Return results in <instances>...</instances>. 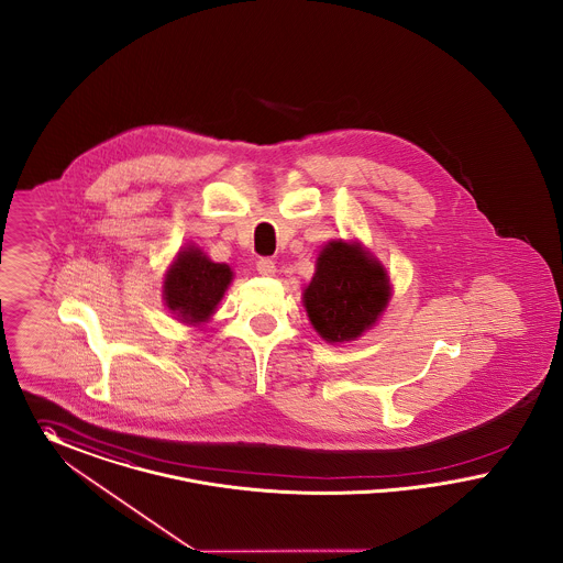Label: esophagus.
Segmentation results:
<instances>
[{
	"mask_svg": "<svg viewBox=\"0 0 563 563\" xmlns=\"http://www.w3.org/2000/svg\"><path fill=\"white\" fill-rule=\"evenodd\" d=\"M256 271L261 273V275H273L275 273V261L273 258H258V263H256Z\"/></svg>",
	"mask_w": 563,
	"mask_h": 563,
	"instance_id": "obj_1",
	"label": "esophagus"
}]
</instances>
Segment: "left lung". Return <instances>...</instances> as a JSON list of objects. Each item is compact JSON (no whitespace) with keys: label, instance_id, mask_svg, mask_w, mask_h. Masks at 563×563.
Instances as JSON below:
<instances>
[{"label":"left lung","instance_id":"1","mask_svg":"<svg viewBox=\"0 0 563 563\" xmlns=\"http://www.w3.org/2000/svg\"><path fill=\"white\" fill-rule=\"evenodd\" d=\"M389 296L384 267L355 243L330 241L305 290L313 328L330 343L352 341L377 322Z\"/></svg>","mask_w":563,"mask_h":563}]
</instances>
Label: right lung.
<instances>
[{"mask_svg": "<svg viewBox=\"0 0 563 563\" xmlns=\"http://www.w3.org/2000/svg\"><path fill=\"white\" fill-rule=\"evenodd\" d=\"M231 279L233 273L227 265L211 263L201 250L188 247L179 252L165 277V302L181 322L201 324L213 313Z\"/></svg>", "mask_w": 563, "mask_h": 563, "instance_id": "add662e5", "label": "right lung"}]
</instances>
